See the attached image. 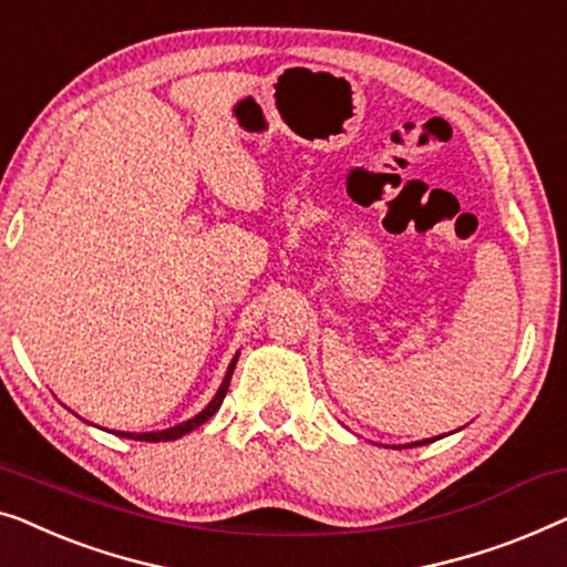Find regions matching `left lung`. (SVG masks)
Masks as SVG:
<instances>
[{
  "label": "left lung",
  "mask_w": 567,
  "mask_h": 567,
  "mask_svg": "<svg viewBox=\"0 0 567 567\" xmlns=\"http://www.w3.org/2000/svg\"><path fill=\"white\" fill-rule=\"evenodd\" d=\"M424 442H432V440H422V442H416V445H424Z\"/></svg>",
  "instance_id": "1"
}]
</instances>
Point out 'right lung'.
Segmentation results:
<instances>
[{
  "instance_id": "add662e5",
  "label": "right lung",
  "mask_w": 567,
  "mask_h": 567,
  "mask_svg": "<svg viewBox=\"0 0 567 567\" xmlns=\"http://www.w3.org/2000/svg\"><path fill=\"white\" fill-rule=\"evenodd\" d=\"M235 363H237V355L233 358V363H229V368H227V373H225V381H223V385H219L217 396L212 399L209 404L204 406L202 412L194 416V420H186V422H182V424L171 426V430H161V432H114V434H117V437H127V440H141V442H168V440H178V437H184L186 432H192V430H196V426H202L204 422L209 420L212 414L217 412L219 406H223V401H225V393H227V389H229V379H233V371H235Z\"/></svg>"
}]
</instances>
